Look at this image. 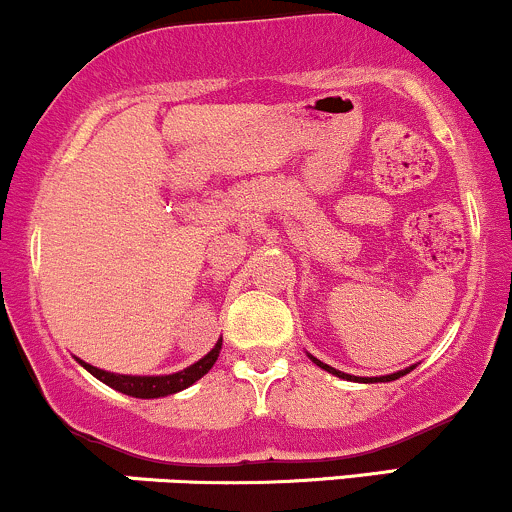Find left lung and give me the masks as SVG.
Wrapping results in <instances>:
<instances>
[{
  "mask_svg": "<svg viewBox=\"0 0 512 512\" xmlns=\"http://www.w3.org/2000/svg\"><path fill=\"white\" fill-rule=\"evenodd\" d=\"M312 361H315L317 366L320 368H324V371H329V373H334V376H339V378H346V381H364V383H376V381H395V378H400V376H405V373H410V368H405V371H398V373H390V376H381V378H371V381H368V378H356V376H349V373H342V371H337V368H332V366H327V364H322L320 359H315V356H310Z\"/></svg>",
  "mask_w": 512,
  "mask_h": 512,
  "instance_id": "1",
  "label": "left lung"
}]
</instances>
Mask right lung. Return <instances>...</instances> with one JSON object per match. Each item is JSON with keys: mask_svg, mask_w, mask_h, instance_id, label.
<instances>
[{"mask_svg": "<svg viewBox=\"0 0 512 512\" xmlns=\"http://www.w3.org/2000/svg\"><path fill=\"white\" fill-rule=\"evenodd\" d=\"M219 349H222V342L214 344V349L205 356V359H200L197 364L188 366L185 371L170 373V376H119V373L102 371V368L85 364V361H80V364L85 366L92 376L100 378L102 383H107L109 388L119 390V393L124 395H131V398H163V395L178 393V390L188 388L195 381H200V378L214 366V361H217Z\"/></svg>", "mask_w": 512, "mask_h": 512, "instance_id": "1", "label": "right lung"}]
</instances>
